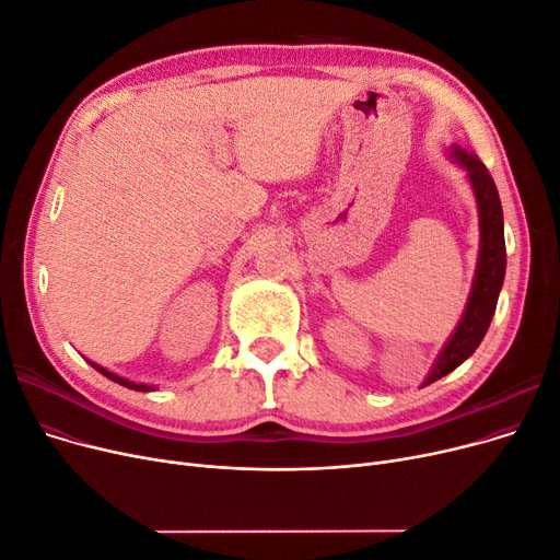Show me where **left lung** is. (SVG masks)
<instances>
[{
	"label": "left lung",
	"mask_w": 560,
	"mask_h": 560,
	"mask_svg": "<svg viewBox=\"0 0 560 560\" xmlns=\"http://www.w3.org/2000/svg\"><path fill=\"white\" fill-rule=\"evenodd\" d=\"M448 156L467 173V182L476 198L478 209V259L471 280V291L465 305V312L456 330L451 332L446 343L431 369V374L423 378L421 387L440 381L442 376L458 369L483 341L490 322L497 310L499 291L505 276V242H503V211L494 179L488 168L481 164L474 152H467L460 145H451Z\"/></svg>",
	"instance_id": "left-lung-1"
}]
</instances>
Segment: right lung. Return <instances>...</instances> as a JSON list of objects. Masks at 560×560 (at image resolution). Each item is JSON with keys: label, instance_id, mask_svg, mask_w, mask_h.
<instances>
[{"label": "right lung", "instance_id": "1", "mask_svg": "<svg viewBox=\"0 0 560 560\" xmlns=\"http://www.w3.org/2000/svg\"><path fill=\"white\" fill-rule=\"evenodd\" d=\"M89 364H91L95 371H100L102 376H106V378H109V381H114V383H118V385H122V387H127V389H135V392H154V389H156V385H148V383H135V381H129V378H122V376L114 374V371L104 369V366H100V364H95V362H91V360H89Z\"/></svg>", "mask_w": 560, "mask_h": 560}]
</instances>
